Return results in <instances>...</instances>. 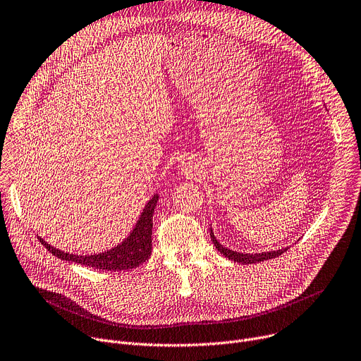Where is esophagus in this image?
<instances>
[{
    "label": "esophagus",
    "mask_w": 361,
    "mask_h": 361,
    "mask_svg": "<svg viewBox=\"0 0 361 361\" xmlns=\"http://www.w3.org/2000/svg\"><path fill=\"white\" fill-rule=\"evenodd\" d=\"M185 170H187V168H185V166H183V171H185Z\"/></svg>",
    "instance_id": "34e87169"
}]
</instances>
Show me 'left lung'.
Returning <instances> with one entry per match:
<instances>
[{"mask_svg": "<svg viewBox=\"0 0 361 361\" xmlns=\"http://www.w3.org/2000/svg\"><path fill=\"white\" fill-rule=\"evenodd\" d=\"M210 236H212V241H213L216 250H218L221 254H224L226 258H229L235 262H241V264H255V262H261V261H266V259H271V258H276V257L281 255L287 250V248H281V250H277V251L261 252V254H243V252H236V251L228 250L224 245H221L218 239L214 238L212 228H210Z\"/></svg>", "mask_w": 361, "mask_h": 361, "instance_id": "obj_1", "label": "left lung"}]
</instances>
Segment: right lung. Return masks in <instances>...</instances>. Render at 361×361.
<instances>
[{"label":"right lung","instance_id":"1","mask_svg":"<svg viewBox=\"0 0 361 361\" xmlns=\"http://www.w3.org/2000/svg\"><path fill=\"white\" fill-rule=\"evenodd\" d=\"M158 202V195H155L143 209L140 218L132 231V233L125 241L100 254L94 255H75L59 251L49 244H46L40 236L39 241L46 247V250L56 255L61 259L82 264L85 267H92L97 270L106 271H123L139 267L140 264L145 262L152 252V216Z\"/></svg>","mask_w":361,"mask_h":361}]
</instances>
